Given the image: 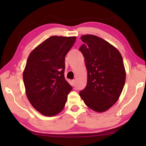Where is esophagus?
Listing matches in <instances>:
<instances>
[{
  "label": "esophagus",
  "mask_w": 146,
  "mask_h": 146,
  "mask_svg": "<svg viewBox=\"0 0 146 146\" xmlns=\"http://www.w3.org/2000/svg\"><path fill=\"white\" fill-rule=\"evenodd\" d=\"M71 84L72 86H74L76 85V80H73L71 81Z\"/></svg>",
  "instance_id": "34e87169"
}]
</instances>
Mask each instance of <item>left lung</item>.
<instances>
[{
  "mask_svg": "<svg viewBox=\"0 0 146 146\" xmlns=\"http://www.w3.org/2000/svg\"><path fill=\"white\" fill-rule=\"evenodd\" d=\"M87 84L80 96L89 108L104 112L117 101L125 82L123 58L116 48L97 36L82 35Z\"/></svg>",
  "mask_w": 146,
  "mask_h": 146,
  "instance_id": "1",
  "label": "left lung"
}]
</instances>
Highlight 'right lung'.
I'll use <instances>...</instances> for the list:
<instances>
[{
	"mask_svg": "<svg viewBox=\"0 0 146 146\" xmlns=\"http://www.w3.org/2000/svg\"><path fill=\"white\" fill-rule=\"evenodd\" d=\"M76 36H52L30 53L23 71L26 94L31 105L46 116L64 109L72 86L64 77L65 56Z\"/></svg>",
	"mask_w": 146,
	"mask_h": 146,
	"instance_id": "1",
	"label": "right lung"
}]
</instances>
